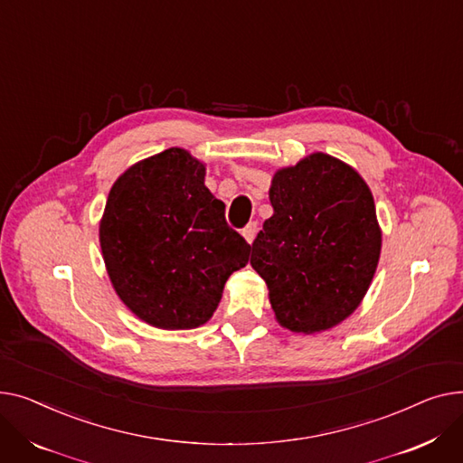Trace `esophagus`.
<instances>
[{
  "instance_id": "esophagus-1",
  "label": "esophagus",
  "mask_w": 463,
  "mask_h": 463,
  "mask_svg": "<svg viewBox=\"0 0 463 463\" xmlns=\"http://www.w3.org/2000/svg\"><path fill=\"white\" fill-rule=\"evenodd\" d=\"M242 237H244V241H247L249 244H252V241L256 239V233H258V224L256 222H250V224H247L242 228Z\"/></svg>"
}]
</instances>
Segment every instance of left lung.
Returning <instances> with one entry per match:
<instances>
[{
    "mask_svg": "<svg viewBox=\"0 0 463 463\" xmlns=\"http://www.w3.org/2000/svg\"><path fill=\"white\" fill-rule=\"evenodd\" d=\"M273 216L252 242L250 265L265 280L284 329L314 335L359 308L382 254L373 196L355 168L312 153L277 170Z\"/></svg>",
    "mask_w": 463,
    "mask_h": 463,
    "instance_id": "8db88e82",
    "label": "left lung"
}]
</instances>
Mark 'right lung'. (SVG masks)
Segmentation results:
<instances>
[{"label": "right lung", "mask_w": 463, "mask_h": 463, "mask_svg": "<svg viewBox=\"0 0 463 463\" xmlns=\"http://www.w3.org/2000/svg\"><path fill=\"white\" fill-rule=\"evenodd\" d=\"M205 165L170 147L112 184L99 226L108 277L123 305L156 329H196L221 303L250 244L226 224Z\"/></svg>", "instance_id": "right-lung-1"}]
</instances>
